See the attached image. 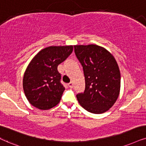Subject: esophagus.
Instances as JSON below:
<instances>
[{
    "mask_svg": "<svg viewBox=\"0 0 146 146\" xmlns=\"http://www.w3.org/2000/svg\"><path fill=\"white\" fill-rule=\"evenodd\" d=\"M68 86H69V88H73V82H70V83H69V84H68Z\"/></svg>",
    "mask_w": 146,
    "mask_h": 146,
    "instance_id": "obj_1",
    "label": "esophagus"
}]
</instances>
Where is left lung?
<instances>
[{
    "mask_svg": "<svg viewBox=\"0 0 146 146\" xmlns=\"http://www.w3.org/2000/svg\"><path fill=\"white\" fill-rule=\"evenodd\" d=\"M75 54L84 70L86 88L77 94L81 106L94 114L105 112L119 97L121 73L114 56L99 46H74Z\"/></svg>",
    "mask_w": 146,
    "mask_h": 146,
    "instance_id": "1",
    "label": "left lung"
}]
</instances>
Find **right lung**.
Returning a JSON list of instances; mask_svg holds the SVG:
<instances>
[{"mask_svg":"<svg viewBox=\"0 0 146 146\" xmlns=\"http://www.w3.org/2000/svg\"><path fill=\"white\" fill-rule=\"evenodd\" d=\"M73 49V46L47 47L29 62L24 73L23 87L32 106L48 110L59 103L64 87L57 67L67 59Z\"/></svg>","mask_w":146,"mask_h":146,"instance_id":"obj_1","label":"right lung"}]
</instances>
